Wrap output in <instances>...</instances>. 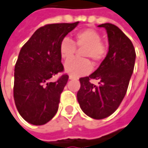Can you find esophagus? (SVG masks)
Masks as SVG:
<instances>
[{"instance_id":"esophagus-1","label":"esophagus","mask_w":148,"mask_h":148,"mask_svg":"<svg viewBox=\"0 0 148 148\" xmlns=\"http://www.w3.org/2000/svg\"><path fill=\"white\" fill-rule=\"evenodd\" d=\"M69 79H75L76 78H75V77H74V76H72V75H69Z\"/></svg>"}]
</instances>
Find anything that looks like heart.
Listing matches in <instances>:
<instances>
[{
  "mask_svg": "<svg viewBox=\"0 0 148 148\" xmlns=\"http://www.w3.org/2000/svg\"><path fill=\"white\" fill-rule=\"evenodd\" d=\"M84 48L81 55L83 57L91 58L94 62L103 60L106 55V48L101 42L100 34L92 29H85L74 35V43L68 38L62 40L59 45L60 56L63 60L71 59L76 51V47ZM92 65L88 59H72L64 65L65 71L72 76L78 77L91 72Z\"/></svg>",
  "mask_w": 148,
  "mask_h": 148,
  "instance_id": "b5f03b06",
  "label": "heart"
}]
</instances>
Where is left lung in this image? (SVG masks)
Instances as JSON below:
<instances>
[{
  "instance_id": "8db88e82",
  "label": "left lung",
  "mask_w": 148,
  "mask_h": 148,
  "mask_svg": "<svg viewBox=\"0 0 148 148\" xmlns=\"http://www.w3.org/2000/svg\"><path fill=\"white\" fill-rule=\"evenodd\" d=\"M109 51L99 69L91 75L79 79L77 99L83 112L93 119H103L119 107L133 74L135 50L130 39L115 25L105 23ZM90 79H98L99 86Z\"/></svg>"
}]
</instances>
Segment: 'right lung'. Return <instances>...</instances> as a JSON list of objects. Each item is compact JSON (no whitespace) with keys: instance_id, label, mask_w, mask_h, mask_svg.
Masks as SVG:
<instances>
[{"instance_id":"add662e5","label":"right lung","mask_w":148,"mask_h":148,"mask_svg":"<svg viewBox=\"0 0 148 148\" xmlns=\"http://www.w3.org/2000/svg\"><path fill=\"white\" fill-rule=\"evenodd\" d=\"M78 24L45 25L19 51L14 68V98L18 113L31 124L47 123L58 110L69 75L62 74L55 82L50 79L63 71L59 45Z\"/></svg>"}]
</instances>
